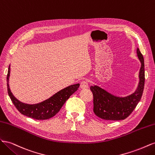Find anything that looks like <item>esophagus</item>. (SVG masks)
I'll use <instances>...</instances> for the list:
<instances>
[{"label": "esophagus", "instance_id": "obj_1", "mask_svg": "<svg viewBox=\"0 0 155 155\" xmlns=\"http://www.w3.org/2000/svg\"><path fill=\"white\" fill-rule=\"evenodd\" d=\"M88 87V84L87 81H83L80 83V88L82 89H86Z\"/></svg>", "mask_w": 155, "mask_h": 155}]
</instances>
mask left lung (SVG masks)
Wrapping results in <instances>:
<instances>
[{
	"instance_id": "left-lung-1",
	"label": "left lung",
	"mask_w": 155,
	"mask_h": 155,
	"mask_svg": "<svg viewBox=\"0 0 155 155\" xmlns=\"http://www.w3.org/2000/svg\"><path fill=\"white\" fill-rule=\"evenodd\" d=\"M137 54L141 63L139 71V82L135 91L126 96L113 94L100 86L94 85L90 88L94 96V112L99 118L105 120H122L130 114L140 101L144 88V59L138 48Z\"/></svg>"
}]
</instances>
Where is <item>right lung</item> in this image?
<instances>
[{
    "instance_id": "obj_1",
    "label": "right lung",
    "mask_w": 155,
    "mask_h": 155,
    "mask_svg": "<svg viewBox=\"0 0 155 155\" xmlns=\"http://www.w3.org/2000/svg\"><path fill=\"white\" fill-rule=\"evenodd\" d=\"M10 75V65L9 66L7 75V87L8 95L12 101L22 114L35 120H48L54 116L61 109L70 96L78 91L79 87V83L70 85L56 92L43 101L35 104H28L19 101L13 96L9 85Z\"/></svg>"
}]
</instances>
